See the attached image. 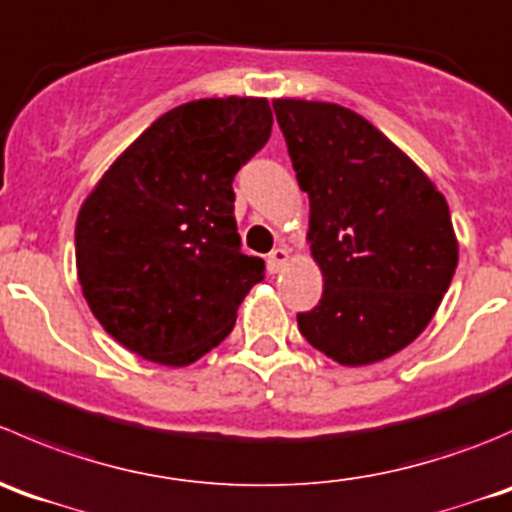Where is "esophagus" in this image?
<instances>
[{
    "mask_svg": "<svg viewBox=\"0 0 512 512\" xmlns=\"http://www.w3.org/2000/svg\"><path fill=\"white\" fill-rule=\"evenodd\" d=\"M286 261H288V251L283 249V246H278V249H273L271 254H268V271L278 273L283 266H286Z\"/></svg>",
    "mask_w": 512,
    "mask_h": 512,
    "instance_id": "1",
    "label": "esophagus"
}]
</instances>
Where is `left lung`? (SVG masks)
I'll return each instance as SVG.
<instances>
[{"label": "left lung", "mask_w": 512, "mask_h": 512, "mask_svg": "<svg viewBox=\"0 0 512 512\" xmlns=\"http://www.w3.org/2000/svg\"><path fill=\"white\" fill-rule=\"evenodd\" d=\"M323 296L298 331L341 366H368L416 341L458 266L448 201L371 121L328 101L276 99Z\"/></svg>", "instance_id": "obj_1"}]
</instances>
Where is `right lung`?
I'll use <instances>...</instances> for the list:
<instances>
[{
	"label": "right lung",
	"instance_id": "obj_1",
	"mask_svg": "<svg viewBox=\"0 0 512 512\" xmlns=\"http://www.w3.org/2000/svg\"><path fill=\"white\" fill-rule=\"evenodd\" d=\"M266 99H199L154 121L84 199L77 273L114 341L161 366L219 346L263 261L241 254L234 176L271 136Z\"/></svg>",
	"mask_w": 512,
	"mask_h": 512
}]
</instances>
